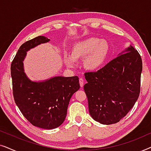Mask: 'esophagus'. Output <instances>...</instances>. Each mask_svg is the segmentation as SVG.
I'll use <instances>...</instances> for the list:
<instances>
[{
  "label": "esophagus",
  "mask_w": 151,
  "mask_h": 151,
  "mask_svg": "<svg viewBox=\"0 0 151 151\" xmlns=\"http://www.w3.org/2000/svg\"><path fill=\"white\" fill-rule=\"evenodd\" d=\"M79 82H80V85L81 87H82L84 85V79L82 78H80L79 79Z\"/></svg>",
  "instance_id": "34e87169"
}]
</instances>
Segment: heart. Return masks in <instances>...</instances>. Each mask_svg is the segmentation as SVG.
Here are the masks:
<instances>
[{"label":"heart","instance_id":"b5f03b06","mask_svg":"<svg viewBox=\"0 0 151 151\" xmlns=\"http://www.w3.org/2000/svg\"><path fill=\"white\" fill-rule=\"evenodd\" d=\"M109 52V45L99 38H89L74 45L71 56L66 57L65 61L69 67L73 65L74 60L84 58V66L86 69L97 70L104 63Z\"/></svg>","mask_w":151,"mask_h":151}]
</instances>
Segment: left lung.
<instances>
[{
  "label": "left lung",
  "mask_w": 151,
  "mask_h": 151,
  "mask_svg": "<svg viewBox=\"0 0 151 151\" xmlns=\"http://www.w3.org/2000/svg\"><path fill=\"white\" fill-rule=\"evenodd\" d=\"M97 71L84 74L88 111L102 124L119 122L133 108L141 86V55L131 46Z\"/></svg>",
  "instance_id": "obj_1"
}]
</instances>
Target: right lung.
I'll use <instances>...</instances> for the list:
<instances>
[{"mask_svg":"<svg viewBox=\"0 0 151 151\" xmlns=\"http://www.w3.org/2000/svg\"><path fill=\"white\" fill-rule=\"evenodd\" d=\"M49 40L39 36L27 41L20 47L11 65L16 105L32 125L44 129H55L63 123L70 99L80 88L78 76H57L40 82L31 81L26 76L22 61L27 51Z\"/></svg>","mask_w":151,"mask_h":151,"instance_id":"add662e5","label":"right lung"}]
</instances>
